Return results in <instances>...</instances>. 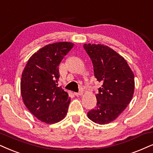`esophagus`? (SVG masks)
I'll return each instance as SVG.
<instances>
[{
    "instance_id": "obj_1",
    "label": "esophagus",
    "mask_w": 153,
    "mask_h": 153,
    "mask_svg": "<svg viewBox=\"0 0 153 153\" xmlns=\"http://www.w3.org/2000/svg\"><path fill=\"white\" fill-rule=\"evenodd\" d=\"M82 94H83L82 91H80V92H74V94H75V96H80V95H82Z\"/></svg>"
}]
</instances>
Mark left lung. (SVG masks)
Wrapping results in <instances>:
<instances>
[{"mask_svg":"<svg viewBox=\"0 0 153 153\" xmlns=\"http://www.w3.org/2000/svg\"><path fill=\"white\" fill-rule=\"evenodd\" d=\"M92 60L94 77L102 83L97 94V106L88 113L91 121L107 124L114 121L127 107L134 93L133 71L124 58L103 44H85Z\"/></svg>","mask_w":153,"mask_h":153,"instance_id":"1","label":"left lung"}]
</instances>
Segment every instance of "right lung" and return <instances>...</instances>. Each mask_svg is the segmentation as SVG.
I'll return each instance as SVG.
<instances>
[{
  "mask_svg": "<svg viewBox=\"0 0 153 153\" xmlns=\"http://www.w3.org/2000/svg\"><path fill=\"white\" fill-rule=\"evenodd\" d=\"M74 44L63 42L44 46L29 59L20 81L25 105L39 121L59 122L67 114L68 94L58 87L59 66Z\"/></svg>",
  "mask_w": 153,
  "mask_h": 153,
  "instance_id": "add662e5",
  "label": "right lung"
}]
</instances>
